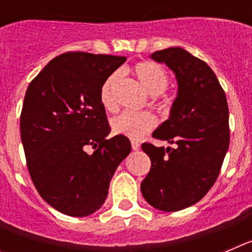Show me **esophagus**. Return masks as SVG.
<instances>
[{
	"label": "esophagus",
	"mask_w": 252,
	"mask_h": 252,
	"mask_svg": "<svg viewBox=\"0 0 252 252\" xmlns=\"http://www.w3.org/2000/svg\"><path fill=\"white\" fill-rule=\"evenodd\" d=\"M131 146H132L133 150H139L140 149V144L137 141H135V140H132V141H131Z\"/></svg>",
	"instance_id": "obj_1"
}]
</instances>
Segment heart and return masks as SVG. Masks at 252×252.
Listing matches in <instances>:
<instances>
[{"instance_id": "1", "label": "heart", "mask_w": 252, "mask_h": 252, "mask_svg": "<svg viewBox=\"0 0 252 252\" xmlns=\"http://www.w3.org/2000/svg\"><path fill=\"white\" fill-rule=\"evenodd\" d=\"M133 74L136 75L142 87L150 94L159 95L166 91L169 86V77L165 69L159 64L151 62L137 63L133 68ZM120 72L111 73L106 78L99 91V101L106 111L116 110L115 90L120 81ZM158 124L157 117L150 112H131L125 111L116 116L111 122L112 131L116 135L130 137V139H140L155 128Z\"/></svg>"}]
</instances>
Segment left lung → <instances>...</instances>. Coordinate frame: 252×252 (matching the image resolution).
I'll use <instances>...</instances> for the list:
<instances>
[{"instance_id":"8db88e82","label":"left lung","mask_w":252,"mask_h":252,"mask_svg":"<svg viewBox=\"0 0 252 252\" xmlns=\"http://www.w3.org/2000/svg\"><path fill=\"white\" fill-rule=\"evenodd\" d=\"M151 58L175 73L179 90L169 120L153 133L174 148L141 145L151 160L141 193L155 208L177 212L201 201L217 180L230 145L228 106L206 62L182 48L155 51Z\"/></svg>"}]
</instances>
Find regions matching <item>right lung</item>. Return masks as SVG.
Instances as JSON below:
<instances>
[{"mask_svg":"<svg viewBox=\"0 0 252 252\" xmlns=\"http://www.w3.org/2000/svg\"><path fill=\"white\" fill-rule=\"evenodd\" d=\"M126 57L68 51L29 84L20 116L26 165L46 203L73 217L92 215L111 178L131 151L127 137L106 139L111 127L99 91ZM87 147L95 149L92 156Z\"/></svg>","mask_w":252,"mask_h":252,"instance_id":"right-lung-1","label":"right lung"}]
</instances>
